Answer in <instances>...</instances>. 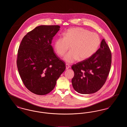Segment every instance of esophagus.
Here are the masks:
<instances>
[{
    "label": "esophagus",
    "instance_id": "esophagus-1",
    "mask_svg": "<svg viewBox=\"0 0 127 127\" xmlns=\"http://www.w3.org/2000/svg\"><path fill=\"white\" fill-rule=\"evenodd\" d=\"M69 67H70V66L68 64H66V69H68L69 68Z\"/></svg>",
    "mask_w": 127,
    "mask_h": 127
}]
</instances>
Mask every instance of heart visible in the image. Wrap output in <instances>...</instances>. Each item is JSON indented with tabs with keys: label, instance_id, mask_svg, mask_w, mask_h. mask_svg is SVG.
<instances>
[{
	"label": "heart",
	"instance_id": "1",
	"mask_svg": "<svg viewBox=\"0 0 127 127\" xmlns=\"http://www.w3.org/2000/svg\"><path fill=\"white\" fill-rule=\"evenodd\" d=\"M100 39L97 33L81 27L71 28L63 33V36L55 40L54 48L57 53L63 56L68 49L70 50L63 58L67 63L84 61L91 57L98 48Z\"/></svg>",
	"mask_w": 127,
	"mask_h": 127
}]
</instances>
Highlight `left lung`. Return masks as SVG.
Listing matches in <instances>:
<instances>
[{"label":"left lung","mask_w":127,"mask_h":127,"mask_svg":"<svg viewBox=\"0 0 127 127\" xmlns=\"http://www.w3.org/2000/svg\"><path fill=\"white\" fill-rule=\"evenodd\" d=\"M111 64V51L103 39L100 48L91 57L71 66L74 72L71 81L75 91L90 94L99 90L109 75Z\"/></svg>","instance_id":"1"}]
</instances>
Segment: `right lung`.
<instances>
[{
	"label": "right lung",
	"instance_id": "add662e5",
	"mask_svg": "<svg viewBox=\"0 0 127 127\" xmlns=\"http://www.w3.org/2000/svg\"><path fill=\"white\" fill-rule=\"evenodd\" d=\"M60 28L58 25L36 27L24 36L19 45L18 72L26 87L36 95H44L52 91L66 69L51 46Z\"/></svg>",
	"mask_w": 127,
	"mask_h": 127
}]
</instances>
